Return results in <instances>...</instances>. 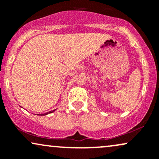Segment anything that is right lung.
I'll use <instances>...</instances> for the list:
<instances>
[{"label": "right lung", "instance_id": "add662e5", "mask_svg": "<svg viewBox=\"0 0 159 159\" xmlns=\"http://www.w3.org/2000/svg\"><path fill=\"white\" fill-rule=\"evenodd\" d=\"M54 111H55V110H54V111H49V112H48V113H45V114H38V115H40V116H44V115H47V114H50V113H52V112H54Z\"/></svg>", "mask_w": 159, "mask_h": 159}]
</instances>
